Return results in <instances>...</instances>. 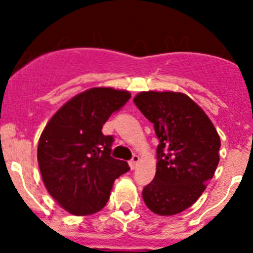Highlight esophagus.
<instances>
[{
  "label": "esophagus",
  "instance_id": "34e87169",
  "mask_svg": "<svg viewBox=\"0 0 253 253\" xmlns=\"http://www.w3.org/2000/svg\"><path fill=\"white\" fill-rule=\"evenodd\" d=\"M139 161H140L139 156H133V158H131V160L129 161V166H130V169H137V166H138V163H139Z\"/></svg>",
  "mask_w": 253,
  "mask_h": 253
}]
</instances>
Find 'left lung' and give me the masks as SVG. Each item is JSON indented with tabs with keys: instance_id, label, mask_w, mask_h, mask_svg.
Listing matches in <instances>:
<instances>
[{
	"instance_id": "1",
	"label": "left lung",
	"mask_w": 253,
	"mask_h": 253,
	"mask_svg": "<svg viewBox=\"0 0 253 253\" xmlns=\"http://www.w3.org/2000/svg\"><path fill=\"white\" fill-rule=\"evenodd\" d=\"M134 104L160 139L156 175L143 200L158 215H175L200 198L219 163L220 138L202 107L187 95L143 91Z\"/></svg>"
}]
</instances>
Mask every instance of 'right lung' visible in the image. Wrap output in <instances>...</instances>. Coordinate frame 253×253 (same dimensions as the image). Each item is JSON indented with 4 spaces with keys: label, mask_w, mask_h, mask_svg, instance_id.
<instances>
[{
    "label": "right lung",
    "mask_w": 253,
    "mask_h": 253,
    "mask_svg": "<svg viewBox=\"0 0 253 253\" xmlns=\"http://www.w3.org/2000/svg\"><path fill=\"white\" fill-rule=\"evenodd\" d=\"M130 99V92L93 87L78 93L51 116L38 143V162L48 193L73 215L97 213L114 181L129 171L110 156L111 135L102 125Z\"/></svg>",
    "instance_id": "1"
}]
</instances>
